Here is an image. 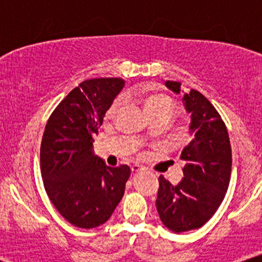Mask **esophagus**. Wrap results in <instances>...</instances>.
<instances>
[{
    "instance_id": "obj_1",
    "label": "esophagus",
    "mask_w": 262,
    "mask_h": 262,
    "mask_svg": "<svg viewBox=\"0 0 262 262\" xmlns=\"http://www.w3.org/2000/svg\"><path fill=\"white\" fill-rule=\"evenodd\" d=\"M143 170L144 169L140 166V165H133V166H132V172H133V173H139Z\"/></svg>"
}]
</instances>
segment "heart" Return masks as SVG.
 Masks as SVG:
<instances>
[{
	"label": "heart",
	"instance_id": "heart-1",
	"mask_svg": "<svg viewBox=\"0 0 262 262\" xmlns=\"http://www.w3.org/2000/svg\"><path fill=\"white\" fill-rule=\"evenodd\" d=\"M122 101L118 100L116 101L112 106L108 110V114H114L121 107ZM144 107H145L146 112L149 113V116H152V114L158 113H170L173 114V111H175V104L171 101V98L167 97V96L159 95V93H155V95H148L144 97Z\"/></svg>",
	"mask_w": 262,
	"mask_h": 262
}]
</instances>
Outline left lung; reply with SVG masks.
Listing matches in <instances>:
<instances>
[{"instance_id":"8db88e82","label":"left lung","mask_w":262,"mask_h":262,"mask_svg":"<svg viewBox=\"0 0 262 262\" xmlns=\"http://www.w3.org/2000/svg\"><path fill=\"white\" fill-rule=\"evenodd\" d=\"M165 86L182 96L192 140L180 155L185 161L181 181L173 186L159 177L156 209L167 229L183 233L206 224L223 202L230 181L231 148L224 122L202 93L183 91L176 81H166Z\"/></svg>"}]
</instances>
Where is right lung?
<instances>
[{"label": "right lung", "instance_id": "right-lung-1", "mask_svg": "<svg viewBox=\"0 0 262 262\" xmlns=\"http://www.w3.org/2000/svg\"><path fill=\"white\" fill-rule=\"evenodd\" d=\"M124 83L118 77L83 81L60 102L45 125L40 146L45 191L75 227L104 224L124 194L129 166H107L93 152V135Z\"/></svg>", "mask_w": 262, "mask_h": 262}]
</instances>
